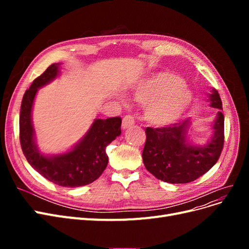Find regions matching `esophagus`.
<instances>
[{"label":"esophagus","mask_w":249,"mask_h":249,"mask_svg":"<svg viewBox=\"0 0 249 249\" xmlns=\"http://www.w3.org/2000/svg\"><path fill=\"white\" fill-rule=\"evenodd\" d=\"M134 124H135L134 117L131 115H125L123 119V129L125 130V129H127V127L134 125Z\"/></svg>","instance_id":"obj_1"}]
</instances>
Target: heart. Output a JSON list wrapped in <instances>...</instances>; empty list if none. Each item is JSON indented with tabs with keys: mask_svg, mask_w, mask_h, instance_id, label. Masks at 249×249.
<instances>
[{
	"mask_svg": "<svg viewBox=\"0 0 249 249\" xmlns=\"http://www.w3.org/2000/svg\"><path fill=\"white\" fill-rule=\"evenodd\" d=\"M133 96L145 104V119L157 126L177 123L193 100L183 80L170 72H157L142 79L134 87Z\"/></svg>",
	"mask_w": 249,
	"mask_h": 249,
	"instance_id": "1",
	"label": "heart"
}]
</instances>
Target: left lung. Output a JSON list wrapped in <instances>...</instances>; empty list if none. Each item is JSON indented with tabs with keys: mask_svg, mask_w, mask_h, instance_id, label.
I'll return each instance as SVG.
<instances>
[{
	"mask_svg": "<svg viewBox=\"0 0 249 249\" xmlns=\"http://www.w3.org/2000/svg\"><path fill=\"white\" fill-rule=\"evenodd\" d=\"M210 106L218 111L212 124L213 136L205 145H192L187 140L190 119L165 127H146L142 152L145 168L158 179L170 184L190 183L205 175L218 161L224 143L222 102L217 90L209 94Z\"/></svg>",
	"mask_w": 249,
	"mask_h": 249,
	"instance_id": "1",
	"label": "left lung"
}]
</instances>
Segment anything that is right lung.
<instances>
[{
    "mask_svg": "<svg viewBox=\"0 0 249 249\" xmlns=\"http://www.w3.org/2000/svg\"><path fill=\"white\" fill-rule=\"evenodd\" d=\"M59 66L60 63L50 65L25 92L19 113V140L27 161L43 178L62 187H81L94 182L106 169V147L122 134V118L94 119L84 137L69 152L51 156L42 154L35 142L33 103L38 89L58 77Z\"/></svg>",
    "mask_w": 249,
    "mask_h": 249,
    "instance_id": "obj_1",
    "label": "right lung"
}]
</instances>
